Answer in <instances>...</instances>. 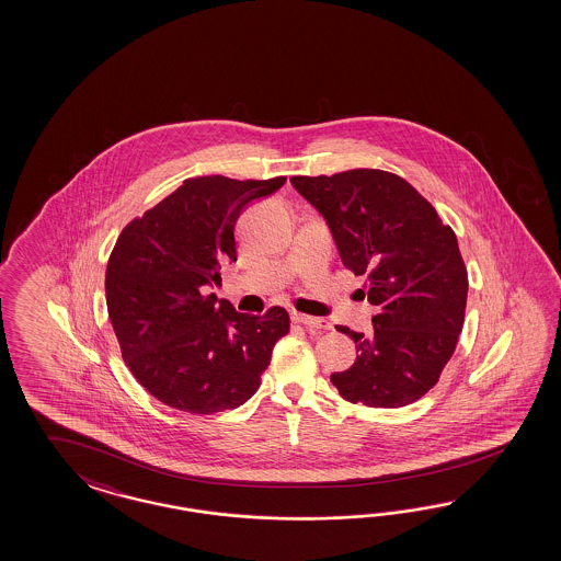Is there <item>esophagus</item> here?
<instances>
[{
	"mask_svg": "<svg viewBox=\"0 0 561 561\" xmlns=\"http://www.w3.org/2000/svg\"><path fill=\"white\" fill-rule=\"evenodd\" d=\"M291 321L305 324L306 329H312V331H329L333 327L329 319H317V317H308V314H300V312H294Z\"/></svg>",
	"mask_w": 561,
	"mask_h": 561,
	"instance_id": "obj_1",
	"label": "esophagus"
}]
</instances>
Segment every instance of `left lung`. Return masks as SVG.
Wrapping results in <instances>:
<instances>
[{"instance_id":"obj_1","label":"left lung","mask_w":561,"mask_h":561,"mask_svg":"<svg viewBox=\"0 0 561 561\" xmlns=\"http://www.w3.org/2000/svg\"><path fill=\"white\" fill-rule=\"evenodd\" d=\"M296 191L329 224L343 265L366 275L378 308L373 335L350 327L357 357L331 382L350 403L405 408L422 399L455 354L469 277L455 230L405 179L356 169L333 176H291Z\"/></svg>"}]
</instances>
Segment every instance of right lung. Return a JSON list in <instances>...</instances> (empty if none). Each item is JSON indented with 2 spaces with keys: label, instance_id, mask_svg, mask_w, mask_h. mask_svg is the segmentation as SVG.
<instances>
[{
  "label": "right lung",
  "instance_id": "1",
  "mask_svg": "<svg viewBox=\"0 0 561 561\" xmlns=\"http://www.w3.org/2000/svg\"><path fill=\"white\" fill-rule=\"evenodd\" d=\"M286 176L187 179L121 232L106 265V308L121 356L160 403L193 415L237 409L255 394L289 314H240L207 294L237 261L242 207L272 195Z\"/></svg>",
  "mask_w": 561,
  "mask_h": 561
}]
</instances>
